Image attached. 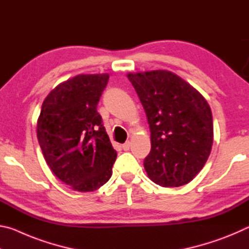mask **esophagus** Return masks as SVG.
<instances>
[{
	"instance_id": "esophagus-1",
	"label": "esophagus",
	"mask_w": 249,
	"mask_h": 249,
	"mask_svg": "<svg viewBox=\"0 0 249 249\" xmlns=\"http://www.w3.org/2000/svg\"><path fill=\"white\" fill-rule=\"evenodd\" d=\"M129 147H130V142H126L125 144L122 145V148H123V150H125V151L129 150Z\"/></svg>"
}]
</instances>
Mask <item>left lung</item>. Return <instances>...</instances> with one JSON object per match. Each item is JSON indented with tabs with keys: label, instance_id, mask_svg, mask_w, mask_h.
I'll list each match as a JSON object with an SVG mask.
<instances>
[{
	"label": "left lung",
	"instance_id": "8db88e82",
	"mask_svg": "<svg viewBox=\"0 0 249 249\" xmlns=\"http://www.w3.org/2000/svg\"><path fill=\"white\" fill-rule=\"evenodd\" d=\"M146 112L151 149L144 160L151 181L187 184L199 174L213 144V117L199 91L167 70L128 73Z\"/></svg>",
	"mask_w": 249,
	"mask_h": 249
}]
</instances>
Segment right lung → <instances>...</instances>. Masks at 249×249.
I'll use <instances>...</instances> for the list:
<instances>
[{
  "instance_id": "obj_1",
  "label": "right lung",
  "mask_w": 249,
  "mask_h": 249,
  "mask_svg": "<svg viewBox=\"0 0 249 249\" xmlns=\"http://www.w3.org/2000/svg\"><path fill=\"white\" fill-rule=\"evenodd\" d=\"M108 74H79L54 88L41 105L37 138L50 169L80 192L94 191L112 176L116 150L96 111Z\"/></svg>"
}]
</instances>
